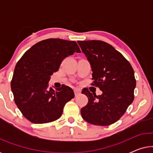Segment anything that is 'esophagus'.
Masks as SVG:
<instances>
[{
	"label": "esophagus",
	"instance_id": "34e87169",
	"mask_svg": "<svg viewBox=\"0 0 153 153\" xmlns=\"http://www.w3.org/2000/svg\"><path fill=\"white\" fill-rule=\"evenodd\" d=\"M74 91L75 97H76V96H78L79 95H80V94H81L80 91H79V90H78V89H74Z\"/></svg>",
	"mask_w": 153,
	"mask_h": 153
}]
</instances>
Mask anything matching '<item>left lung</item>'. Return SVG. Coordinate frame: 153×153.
<instances>
[{"mask_svg": "<svg viewBox=\"0 0 153 153\" xmlns=\"http://www.w3.org/2000/svg\"><path fill=\"white\" fill-rule=\"evenodd\" d=\"M91 63L92 85L101 95L83 90L88 99L81 109L83 120L91 124L107 126L118 121L132 103L136 87L134 72L128 60L109 44L100 40L77 41Z\"/></svg>", "mask_w": 153, "mask_h": 153, "instance_id": "8db88e82", "label": "left lung"}]
</instances>
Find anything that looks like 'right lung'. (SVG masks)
<instances>
[{
	"instance_id": "right-lung-1",
	"label": "right lung",
	"mask_w": 153,
	"mask_h": 153,
	"mask_svg": "<svg viewBox=\"0 0 153 153\" xmlns=\"http://www.w3.org/2000/svg\"><path fill=\"white\" fill-rule=\"evenodd\" d=\"M81 53L74 41L51 38L25 52L14 68L11 89L14 102L25 118L35 124L53 122L61 116L67 102L74 97L71 88L48 89V83L65 58Z\"/></svg>"
}]
</instances>
